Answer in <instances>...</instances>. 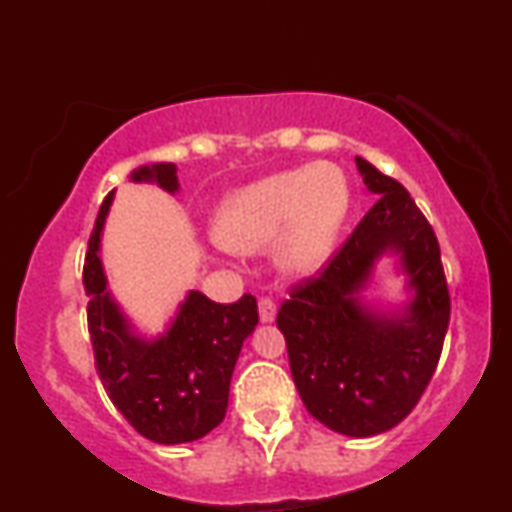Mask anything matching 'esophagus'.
I'll use <instances>...</instances> for the list:
<instances>
[{
	"mask_svg": "<svg viewBox=\"0 0 512 512\" xmlns=\"http://www.w3.org/2000/svg\"><path fill=\"white\" fill-rule=\"evenodd\" d=\"M257 310H260V320L262 322H274L276 320V303L272 298H262L260 305H257Z\"/></svg>",
	"mask_w": 512,
	"mask_h": 512,
	"instance_id": "34e87169",
	"label": "esophagus"
}]
</instances>
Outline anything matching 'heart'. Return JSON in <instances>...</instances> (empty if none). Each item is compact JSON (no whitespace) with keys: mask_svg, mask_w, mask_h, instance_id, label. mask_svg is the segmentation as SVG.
Masks as SVG:
<instances>
[{"mask_svg":"<svg viewBox=\"0 0 512 512\" xmlns=\"http://www.w3.org/2000/svg\"><path fill=\"white\" fill-rule=\"evenodd\" d=\"M349 211V178L334 163L320 161L238 187L216 209L214 236L236 252H260L276 243L281 274L310 279L332 260Z\"/></svg>","mask_w":512,"mask_h":512,"instance_id":"heart-1","label":"heart"}]
</instances>
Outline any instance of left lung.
<instances>
[{
	"label": "left lung",
	"mask_w": 512,
	"mask_h": 512,
	"mask_svg": "<svg viewBox=\"0 0 512 512\" xmlns=\"http://www.w3.org/2000/svg\"><path fill=\"white\" fill-rule=\"evenodd\" d=\"M356 166L378 202L320 279L293 289L276 327L305 409L342 436L370 438L397 426L431 383L450 296L436 233L409 192L366 158ZM385 256L403 274V298L366 302Z\"/></svg>",
	"instance_id": "8db88e82"
}]
</instances>
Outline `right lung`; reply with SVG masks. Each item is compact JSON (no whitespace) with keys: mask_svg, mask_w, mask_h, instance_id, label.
Wrapping results in <instances>:
<instances>
[{"mask_svg":"<svg viewBox=\"0 0 512 512\" xmlns=\"http://www.w3.org/2000/svg\"><path fill=\"white\" fill-rule=\"evenodd\" d=\"M129 182H151L168 195L180 192L175 163L134 168ZM113 202L115 190L103 199L84 262L88 332L98 375L110 402L144 438L161 445L192 443L226 416L233 368L260 320L257 301L245 293L238 303L221 305L187 291L166 330L154 337L139 332L108 289L101 260Z\"/></svg>","mask_w":512,"mask_h":512,"instance_id":"obj_1","label":"right lung"}]
</instances>
